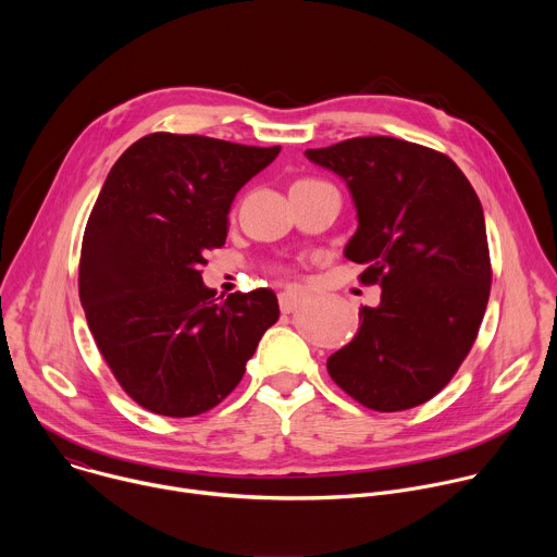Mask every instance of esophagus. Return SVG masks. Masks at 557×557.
Wrapping results in <instances>:
<instances>
[{"label": "esophagus", "instance_id": "34e87169", "mask_svg": "<svg viewBox=\"0 0 557 557\" xmlns=\"http://www.w3.org/2000/svg\"><path fill=\"white\" fill-rule=\"evenodd\" d=\"M306 299V293L301 288H288L284 293H280V310L282 312H293L301 301Z\"/></svg>", "mask_w": 557, "mask_h": 557}]
</instances>
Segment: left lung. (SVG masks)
Listing matches in <instances>:
<instances>
[{
  "label": "left lung",
  "mask_w": 557,
  "mask_h": 557,
  "mask_svg": "<svg viewBox=\"0 0 557 557\" xmlns=\"http://www.w3.org/2000/svg\"><path fill=\"white\" fill-rule=\"evenodd\" d=\"M346 181L357 231L344 256L381 286L329 374L361 406L410 410L441 392L479 335L492 264L479 196L451 158L392 136L306 149Z\"/></svg>",
  "instance_id": "obj_1"
}]
</instances>
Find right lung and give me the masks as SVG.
<instances>
[{
    "mask_svg": "<svg viewBox=\"0 0 557 557\" xmlns=\"http://www.w3.org/2000/svg\"><path fill=\"white\" fill-rule=\"evenodd\" d=\"M280 145L249 147L196 134L143 136L110 170L90 213L78 297L121 387L145 410L196 417L240 383L277 322L269 288H207L205 253L226 240L228 209Z\"/></svg>",
    "mask_w": 557,
    "mask_h": 557,
    "instance_id": "right-lung-1",
    "label": "right lung"
}]
</instances>
